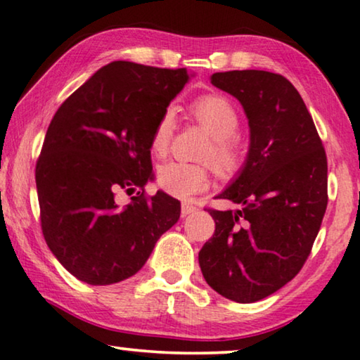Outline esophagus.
Segmentation results:
<instances>
[{
    "label": "esophagus",
    "instance_id": "1",
    "mask_svg": "<svg viewBox=\"0 0 360 360\" xmlns=\"http://www.w3.org/2000/svg\"><path fill=\"white\" fill-rule=\"evenodd\" d=\"M194 212H197V207L195 205H192V203H182L181 205V214L182 217H187V214H191V213H194Z\"/></svg>",
    "mask_w": 360,
    "mask_h": 360
}]
</instances>
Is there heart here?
<instances>
[{"mask_svg": "<svg viewBox=\"0 0 360 360\" xmlns=\"http://www.w3.org/2000/svg\"><path fill=\"white\" fill-rule=\"evenodd\" d=\"M189 115L212 136V146L205 153L219 178L229 179L243 169L245 157L234 136L239 131V115L234 106L218 94L200 95L189 105ZM174 136V116L163 112L150 137V150L155 157L169 152ZM210 184V169L202 165L169 162L158 168L157 186L176 198H191Z\"/></svg>", "mask_w": 360, "mask_h": 360, "instance_id": "b5f03b06", "label": "heart"}]
</instances>
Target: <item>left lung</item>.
Instances as JSON below:
<instances>
[{"label":"left lung","instance_id":"1","mask_svg":"<svg viewBox=\"0 0 360 360\" xmlns=\"http://www.w3.org/2000/svg\"><path fill=\"white\" fill-rule=\"evenodd\" d=\"M212 84L240 101L250 147L243 171L218 195L240 208H208L214 233L198 264L218 294L249 304L278 291L304 266L328 203V165L302 96L281 74L214 72Z\"/></svg>","mask_w":360,"mask_h":360}]
</instances>
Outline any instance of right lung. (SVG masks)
<instances>
[{
  "label": "right lung",
  "instance_id": "right-lung-1",
  "mask_svg": "<svg viewBox=\"0 0 360 360\" xmlns=\"http://www.w3.org/2000/svg\"><path fill=\"white\" fill-rule=\"evenodd\" d=\"M187 80L184 68L112 61L53 116L35 166L40 224L77 280L105 286L136 275L179 219V200L143 186L153 127ZM121 193H134L131 203L120 206Z\"/></svg>",
  "mask_w": 360,
  "mask_h": 360
}]
</instances>
